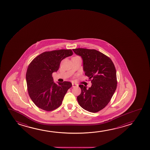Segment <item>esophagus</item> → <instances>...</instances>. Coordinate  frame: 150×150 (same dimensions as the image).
<instances>
[{
    "label": "esophagus",
    "instance_id": "obj_1",
    "mask_svg": "<svg viewBox=\"0 0 150 150\" xmlns=\"http://www.w3.org/2000/svg\"><path fill=\"white\" fill-rule=\"evenodd\" d=\"M76 86H77V84L74 83V82H73V83H72V86H73V87H75Z\"/></svg>",
    "mask_w": 150,
    "mask_h": 150
}]
</instances>
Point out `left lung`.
Listing matches in <instances>:
<instances>
[{"label":"left lung","instance_id":"1","mask_svg":"<svg viewBox=\"0 0 150 150\" xmlns=\"http://www.w3.org/2000/svg\"><path fill=\"white\" fill-rule=\"evenodd\" d=\"M74 53L82 57L85 75L92 82L87 88L80 84L81 94L77 96L80 107L96 113L107 106L117 88L116 71L110 58L94 49L78 48Z\"/></svg>","mask_w":150,"mask_h":150}]
</instances>
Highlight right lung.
<instances>
[{"label":"right lung","instance_id":"obj_1","mask_svg":"<svg viewBox=\"0 0 150 150\" xmlns=\"http://www.w3.org/2000/svg\"><path fill=\"white\" fill-rule=\"evenodd\" d=\"M73 54L70 49L45 52L29 64L26 73L28 92L33 103L40 109L53 111L62 104L72 84L69 81L55 83L52 73L57 71L62 60Z\"/></svg>","mask_w":150,"mask_h":150}]
</instances>
